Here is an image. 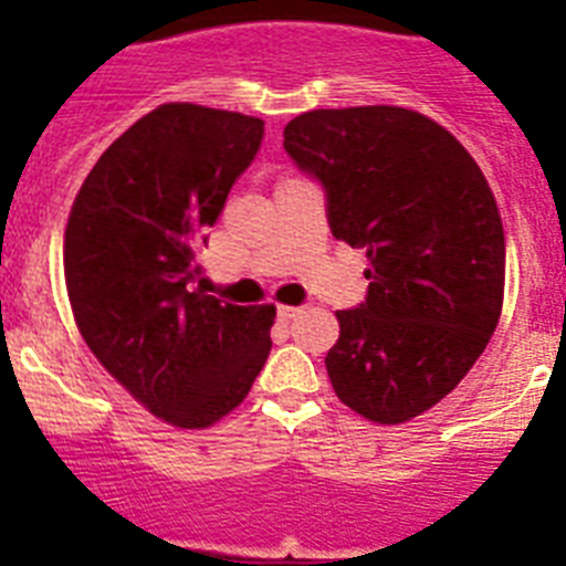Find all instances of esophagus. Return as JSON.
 Here are the masks:
<instances>
[{"instance_id":"34e87169","label":"esophagus","mask_w":566,"mask_h":566,"mask_svg":"<svg viewBox=\"0 0 566 566\" xmlns=\"http://www.w3.org/2000/svg\"><path fill=\"white\" fill-rule=\"evenodd\" d=\"M300 314L297 306H277V317L283 319V323H289V319H294Z\"/></svg>"}]
</instances>
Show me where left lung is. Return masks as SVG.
Here are the masks:
<instances>
[{"label":"left lung","instance_id":"8db88e82","mask_svg":"<svg viewBox=\"0 0 566 566\" xmlns=\"http://www.w3.org/2000/svg\"><path fill=\"white\" fill-rule=\"evenodd\" d=\"M283 147L328 192L337 240L365 249L368 297L337 312L326 371L368 422L431 411L473 368L504 303V229L473 155L417 109H312Z\"/></svg>","mask_w":566,"mask_h":566}]
</instances>
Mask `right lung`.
Segmentation results:
<instances>
[{"mask_svg":"<svg viewBox=\"0 0 566 566\" xmlns=\"http://www.w3.org/2000/svg\"><path fill=\"white\" fill-rule=\"evenodd\" d=\"M260 138L254 115L161 104L104 149L70 207L64 283L84 343L135 402L184 431L232 413L272 348V303L192 289L203 229Z\"/></svg>","mask_w":566,"mask_h":566,"instance_id":"add662e5","label":"right lung"}]
</instances>
